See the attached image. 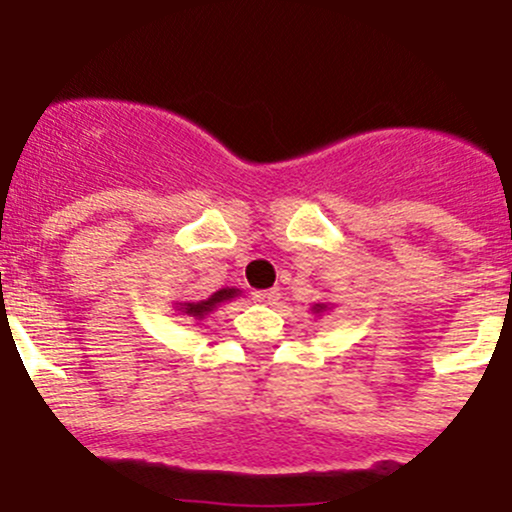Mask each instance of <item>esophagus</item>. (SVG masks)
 Here are the masks:
<instances>
[{
  "label": "esophagus",
  "instance_id": "1",
  "mask_svg": "<svg viewBox=\"0 0 512 512\" xmlns=\"http://www.w3.org/2000/svg\"><path fill=\"white\" fill-rule=\"evenodd\" d=\"M252 300L260 302V305H275V302L280 300V292H277V290H257L255 295H252Z\"/></svg>",
  "mask_w": 512,
  "mask_h": 512
}]
</instances>
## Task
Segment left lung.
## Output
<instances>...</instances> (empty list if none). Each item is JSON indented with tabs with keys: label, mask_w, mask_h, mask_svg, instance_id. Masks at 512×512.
I'll return each instance as SVG.
<instances>
[{
	"label": "left lung",
	"mask_w": 512,
	"mask_h": 512,
	"mask_svg": "<svg viewBox=\"0 0 512 512\" xmlns=\"http://www.w3.org/2000/svg\"><path fill=\"white\" fill-rule=\"evenodd\" d=\"M330 310V305H327V302H315V305H312V312H315V315H322V312H327Z\"/></svg>",
	"instance_id": "8db88e82"
}]
</instances>
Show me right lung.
I'll return each mask as SVG.
<instances>
[{"label": "right lung", "instance_id": "right-lung-1", "mask_svg": "<svg viewBox=\"0 0 512 512\" xmlns=\"http://www.w3.org/2000/svg\"><path fill=\"white\" fill-rule=\"evenodd\" d=\"M242 290L237 287H225V290H217L215 295L205 297V300H187V302H175V310L185 317H195V320H202V317L210 315L217 305L232 300V297H240Z\"/></svg>", "mask_w": 512, "mask_h": 512}]
</instances>
